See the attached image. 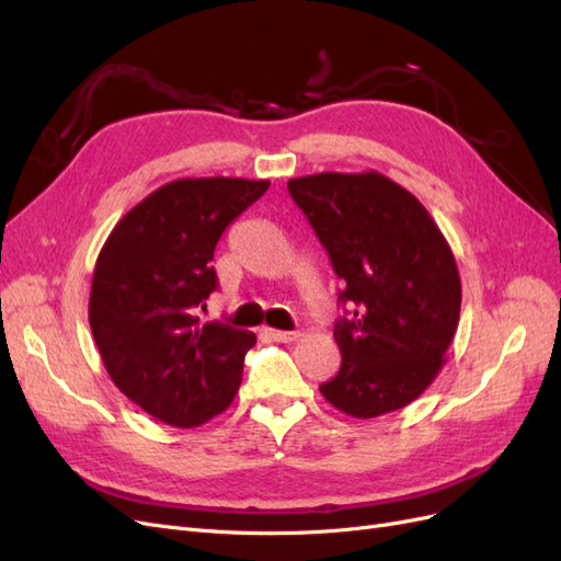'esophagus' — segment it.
<instances>
[{"instance_id": "esophagus-1", "label": "esophagus", "mask_w": 561, "mask_h": 561, "mask_svg": "<svg viewBox=\"0 0 561 561\" xmlns=\"http://www.w3.org/2000/svg\"><path fill=\"white\" fill-rule=\"evenodd\" d=\"M266 334L274 339V342H280V344H290L299 336V332H283V330H266Z\"/></svg>"}]
</instances>
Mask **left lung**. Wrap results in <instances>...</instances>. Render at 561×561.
<instances>
[{"label":"left lung","instance_id":"1","mask_svg":"<svg viewBox=\"0 0 561 561\" xmlns=\"http://www.w3.org/2000/svg\"><path fill=\"white\" fill-rule=\"evenodd\" d=\"M328 250L351 318L334 328L336 377L320 393L353 419L402 410L447 363L461 316L454 252L423 203L390 178L318 173L287 182Z\"/></svg>","mask_w":561,"mask_h":561}]
</instances>
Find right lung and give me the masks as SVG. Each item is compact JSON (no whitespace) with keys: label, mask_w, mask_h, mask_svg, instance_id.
<instances>
[{"label":"right lung","mask_w":561,"mask_h":561,"mask_svg":"<svg viewBox=\"0 0 561 561\" xmlns=\"http://www.w3.org/2000/svg\"><path fill=\"white\" fill-rule=\"evenodd\" d=\"M268 190V180L182 178L145 196L100 248L89 322L110 379L168 426L196 428L222 414L257 342L196 311L217 287L222 231Z\"/></svg>","instance_id":"obj_1"}]
</instances>
